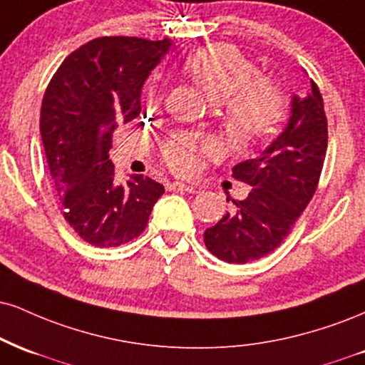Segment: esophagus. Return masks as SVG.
<instances>
[{"label":"esophagus","instance_id":"34e87169","mask_svg":"<svg viewBox=\"0 0 365 365\" xmlns=\"http://www.w3.org/2000/svg\"><path fill=\"white\" fill-rule=\"evenodd\" d=\"M166 188H168V190H180V192H187V194H195V187H192V185H185V183H182V182H171V183H168V185H166Z\"/></svg>","mask_w":365,"mask_h":365}]
</instances>
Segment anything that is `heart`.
<instances>
[{
    "label": "heart",
    "instance_id": "b5f03b06",
    "mask_svg": "<svg viewBox=\"0 0 365 365\" xmlns=\"http://www.w3.org/2000/svg\"><path fill=\"white\" fill-rule=\"evenodd\" d=\"M183 69L210 102L222 103L225 130L235 148H250L277 130L287 117V100L279 86L258 76L253 61L230 43H214L188 56ZM212 139L178 134L161 148L175 173L190 175L199 155L216 153Z\"/></svg>",
    "mask_w": 365,
    "mask_h": 365
}]
</instances>
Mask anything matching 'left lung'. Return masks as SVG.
Masks as SVG:
<instances>
[{"label": "left lung", "instance_id": "left-lung-1", "mask_svg": "<svg viewBox=\"0 0 365 365\" xmlns=\"http://www.w3.org/2000/svg\"><path fill=\"white\" fill-rule=\"evenodd\" d=\"M291 113L262 155L232 168V178L252 190L204 232L205 247L219 260L248 263L272 253L313 199L328 148L323 96L313 80L306 98H292Z\"/></svg>", "mask_w": 365, "mask_h": 365}]
</instances>
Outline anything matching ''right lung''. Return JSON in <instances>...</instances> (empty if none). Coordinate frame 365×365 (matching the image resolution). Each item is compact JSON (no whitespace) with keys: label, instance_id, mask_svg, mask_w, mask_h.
Segmentation results:
<instances>
[{"label":"right lung","instance_id":"1","mask_svg":"<svg viewBox=\"0 0 365 365\" xmlns=\"http://www.w3.org/2000/svg\"><path fill=\"white\" fill-rule=\"evenodd\" d=\"M171 42L98 37L73 51L43 93L41 134L66 221L91 247L138 238L165 187L143 175L115 180L112 134L140 112V88Z\"/></svg>","mask_w":365,"mask_h":365}]
</instances>
